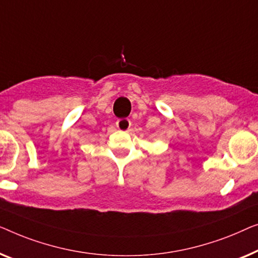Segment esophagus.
I'll return each mask as SVG.
<instances>
[{
    "label": "esophagus",
    "instance_id": "obj_1",
    "mask_svg": "<svg viewBox=\"0 0 258 258\" xmlns=\"http://www.w3.org/2000/svg\"><path fill=\"white\" fill-rule=\"evenodd\" d=\"M115 125H117L118 130L127 131L131 127V121L126 118H121V119H118L117 122H115Z\"/></svg>",
    "mask_w": 258,
    "mask_h": 258
}]
</instances>
